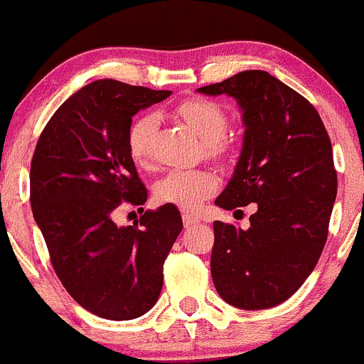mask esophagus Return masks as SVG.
Instances as JSON below:
<instances>
[{"label": "esophagus", "instance_id": "esophagus-1", "mask_svg": "<svg viewBox=\"0 0 364 364\" xmlns=\"http://www.w3.org/2000/svg\"><path fill=\"white\" fill-rule=\"evenodd\" d=\"M182 220H183V226H186V228L196 226V224L200 223V219H198V217H194V215H191V213H183Z\"/></svg>", "mask_w": 364, "mask_h": 364}]
</instances>
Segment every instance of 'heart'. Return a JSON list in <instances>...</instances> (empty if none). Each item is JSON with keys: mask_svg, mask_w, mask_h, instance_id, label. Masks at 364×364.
Instances as JSON below:
<instances>
[{"mask_svg": "<svg viewBox=\"0 0 364 364\" xmlns=\"http://www.w3.org/2000/svg\"><path fill=\"white\" fill-rule=\"evenodd\" d=\"M178 117L203 140V151L208 156L219 157L226 152L223 134L228 127V115L217 103L203 98L182 101L177 107ZM157 119L154 114H141L127 131V149L133 161L140 166L149 163L151 138ZM219 186V178L207 168L193 170H171L154 183V198L161 205H173L193 212L203 205Z\"/></svg>", "mask_w": 364, "mask_h": 364, "instance_id": "obj_1", "label": "heart"}]
</instances>
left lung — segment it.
I'll return each mask as SVG.
<instances>
[{"instance_id": "obj_1", "label": "left lung", "mask_w": 364, "mask_h": 364, "mask_svg": "<svg viewBox=\"0 0 364 364\" xmlns=\"http://www.w3.org/2000/svg\"><path fill=\"white\" fill-rule=\"evenodd\" d=\"M198 92L237 100L245 127L215 205L257 203L249 230L213 223V286L237 309H269L301 287L324 249L336 198L331 140L310 101L266 71H240Z\"/></svg>"}]
</instances>
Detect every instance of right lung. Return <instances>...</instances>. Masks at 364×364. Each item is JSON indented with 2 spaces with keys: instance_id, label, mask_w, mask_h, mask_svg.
<instances>
[{
  "instance_id": "add662e5",
  "label": "right lung",
  "mask_w": 364,
  "mask_h": 364,
  "mask_svg": "<svg viewBox=\"0 0 364 364\" xmlns=\"http://www.w3.org/2000/svg\"><path fill=\"white\" fill-rule=\"evenodd\" d=\"M170 95L92 82L55 110L33 154L31 208L55 275L103 319H136L156 305L164 259L182 231L173 205L147 210L134 226L114 220L122 201H147L127 149L133 115Z\"/></svg>"
}]
</instances>
